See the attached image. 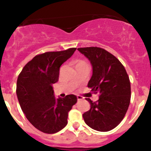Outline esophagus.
I'll use <instances>...</instances> for the list:
<instances>
[{
	"mask_svg": "<svg viewBox=\"0 0 151 151\" xmlns=\"http://www.w3.org/2000/svg\"><path fill=\"white\" fill-rule=\"evenodd\" d=\"M77 100H78V101H81V100H83V99H84V98H83L82 96H77Z\"/></svg>",
	"mask_w": 151,
	"mask_h": 151,
	"instance_id": "1",
	"label": "esophagus"
}]
</instances>
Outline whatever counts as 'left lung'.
<instances>
[{
    "mask_svg": "<svg viewBox=\"0 0 151 151\" xmlns=\"http://www.w3.org/2000/svg\"><path fill=\"white\" fill-rule=\"evenodd\" d=\"M89 60L92 76L88 83L99 98L92 101L90 109L83 114L84 122L93 130L106 132L123 120L131 100V84L127 72L118 59L106 50L96 47L77 49Z\"/></svg>",
    "mask_w": 151,
    "mask_h": 151,
    "instance_id": "8db88e82",
    "label": "left lung"
}]
</instances>
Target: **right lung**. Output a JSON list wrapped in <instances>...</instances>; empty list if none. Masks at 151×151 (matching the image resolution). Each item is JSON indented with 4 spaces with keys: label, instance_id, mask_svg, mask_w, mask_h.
Here are the masks:
<instances>
[{
    "label": "right lung",
    "instance_id": "1",
    "mask_svg": "<svg viewBox=\"0 0 151 151\" xmlns=\"http://www.w3.org/2000/svg\"><path fill=\"white\" fill-rule=\"evenodd\" d=\"M77 48L38 55L27 62L19 74L16 93L27 120L45 133H55L67 124L69 111L77 103V96L56 98L52 85L58 81L60 67Z\"/></svg>",
    "mask_w": 151,
    "mask_h": 151
}]
</instances>
